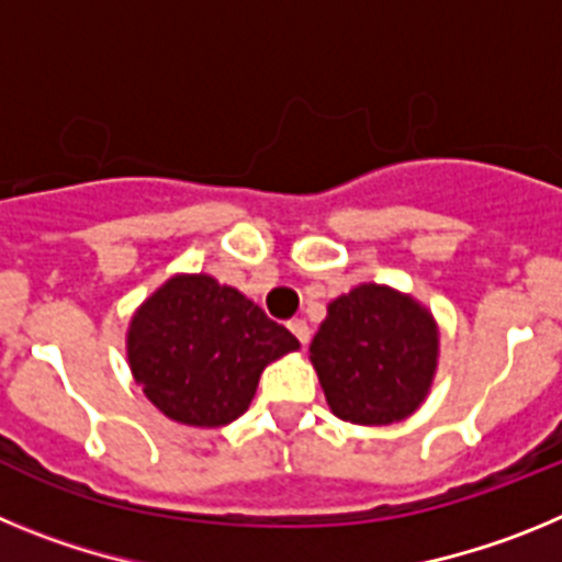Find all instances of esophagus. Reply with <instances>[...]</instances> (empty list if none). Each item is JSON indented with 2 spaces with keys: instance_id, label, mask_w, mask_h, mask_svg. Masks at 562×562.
I'll list each match as a JSON object with an SVG mask.
<instances>
[{
  "instance_id": "obj_1",
  "label": "esophagus",
  "mask_w": 562,
  "mask_h": 562,
  "mask_svg": "<svg viewBox=\"0 0 562 562\" xmlns=\"http://www.w3.org/2000/svg\"><path fill=\"white\" fill-rule=\"evenodd\" d=\"M286 326H290L292 335H295L297 340L304 342V346H306V342H310V326H306L304 317H292V321Z\"/></svg>"
}]
</instances>
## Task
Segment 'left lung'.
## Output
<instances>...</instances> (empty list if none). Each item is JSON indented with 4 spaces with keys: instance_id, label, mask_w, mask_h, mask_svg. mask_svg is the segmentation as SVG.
I'll use <instances>...</instances> for the list:
<instances>
[{
    "instance_id": "8db88e82",
    "label": "left lung",
    "mask_w": 562,
    "mask_h": 562,
    "mask_svg": "<svg viewBox=\"0 0 562 562\" xmlns=\"http://www.w3.org/2000/svg\"><path fill=\"white\" fill-rule=\"evenodd\" d=\"M310 360L337 419L394 425L428 400L439 369V324L414 295L360 284L326 306Z\"/></svg>"
}]
</instances>
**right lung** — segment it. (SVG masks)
Masks as SVG:
<instances>
[{
    "instance_id": "1",
    "label": "right lung",
    "mask_w": 562,
    "mask_h": 562,
    "mask_svg": "<svg viewBox=\"0 0 562 562\" xmlns=\"http://www.w3.org/2000/svg\"><path fill=\"white\" fill-rule=\"evenodd\" d=\"M301 349L236 286L177 272L128 321L126 357L154 408L191 428H225L250 408L270 362Z\"/></svg>"
}]
</instances>
